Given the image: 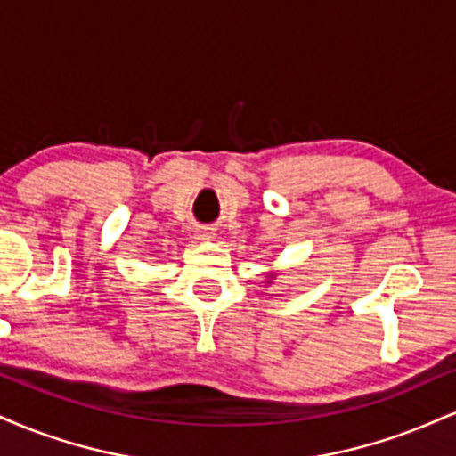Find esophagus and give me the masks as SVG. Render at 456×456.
<instances>
[{
  "label": "esophagus",
  "instance_id": "esophagus-1",
  "mask_svg": "<svg viewBox=\"0 0 456 456\" xmlns=\"http://www.w3.org/2000/svg\"><path fill=\"white\" fill-rule=\"evenodd\" d=\"M214 238H216V232L212 227H201L197 232V240H203V242H212Z\"/></svg>",
  "mask_w": 456,
  "mask_h": 456
}]
</instances>
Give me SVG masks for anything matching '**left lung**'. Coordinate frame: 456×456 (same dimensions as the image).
Listing matches in <instances>:
<instances>
[{
    "instance_id": "1",
    "label": "left lung",
    "mask_w": 456,
    "mask_h": 456,
    "mask_svg": "<svg viewBox=\"0 0 456 456\" xmlns=\"http://www.w3.org/2000/svg\"><path fill=\"white\" fill-rule=\"evenodd\" d=\"M274 279H276V272H270L268 281H265V282H268V285H272V281H274Z\"/></svg>"
}]
</instances>
